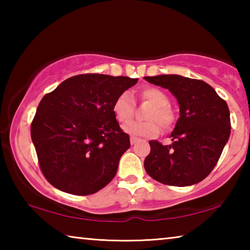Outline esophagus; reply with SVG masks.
<instances>
[{"label":"esophagus","instance_id":"1","mask_svg":"<svg viewBox=\"0 0 250 250\" xmlns=\"http://www.w3.org/2000/svg\"><path fill=\"white\" fill-rule=\"evenodd\" d=\"M139 141V139L138 138H135V137H130V143L131 145H134L135 142H138Z\"/></svg>","mask_w":250,"mask_h":250}]
</instances>
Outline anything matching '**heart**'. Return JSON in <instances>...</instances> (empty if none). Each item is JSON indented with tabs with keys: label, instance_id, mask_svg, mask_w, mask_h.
I'll return each instance as SVG.
<instances>
[{
	"label": "heart",
	"instance_id": "heart-1",
	"mask_svg": "<svg viewBox=\"0 0 250 250\" xmlns=\"http://www.w3.org/2000/svg\"><path fill=\"white\" fill-rule=\"evenodd\" d=\"M140 97L143 101L152 104V107L145 116L146 121H133L125 126L126 133L133 137H153L160 132L159 123L163 129H168L174 125V111L168 105L167 96L162 90L155 87H146L140 91ZM112 110L119 124L129 122L134 110L132 96L128 91L122 92L116 98Z\"/></svg>",
	"mask_w": 250,
	"mask_h": 250
}]
</instances>
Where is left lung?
I'll return each mask as SVG.
<instances>
[{
	"mask_svg": "<svg viewBox=\"0 0 250 250\" xmlns=\"http://www.w3.org/2000/svg\"><path fill=\"white\" fill-rule=\"evenodd\" d=\"M145 79L170 90L180 105L171 145L149 142L151 152L145 160L146 173L166 185L198 183L216 166L229 139L230 117L226 101L203 80L180 75Z\"/></svg>",
	"mask_w": 250,
	"mask_h": 250,
	"instance_id": "obj_1",
	"label": "left lung"
}]
</instances>
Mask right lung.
I'll return each instance as SVG.
<instances>
[{"label":"right lung","instance_id":"1","mask_svg":"<svg viewBox=\"0 0 250 250\" xmlns=\"http://www.w3.org/2000/svg\"><path fill=\"white\" fill-rule=\"evenodd\" d=\"M137 83L124 76L77 75L43 97L31 137L41 170L54 188L90 195L111 182L130 147L112 105Z\"/></svg>","mask_w":250,"mask_h":250}]
</instances>
